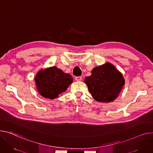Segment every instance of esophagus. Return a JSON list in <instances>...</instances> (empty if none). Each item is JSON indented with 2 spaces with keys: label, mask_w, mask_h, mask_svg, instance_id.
<instances>
[{
  "label": "esophagus",
  "mask_w": 153,
  "mask_h": 153,
  "mask_svg": "<svg viewBox=\"0 0 153 153\" xmlns=\"http://www.w3.org/2000/svg\"><path fill=\"white\" fill-rule=\"evenodd\" d=\"M75 79H76L77 81H80L81 80H82V77H81V76L76 77H75Z\"/></svg>",
  "instance_id": "esophagus-1"
}]
</instances>
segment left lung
I'll return each instance as SVG.
<instances>
[{"label":"left lung","instance_id":"1","mask_svg":"<svg viewBox=\"0 0 153 153\" xmlns=\"http://www.w3.org/2000/svg\"><path fill=\"white\" fill-rule=\"evenodd\" d=\"M84 83L94 100L108 103L118 97L124 86L125 79L114 65L106 62L91 70V76L85 78Z\"/></svg>","mask_w":153,"mask_h":153}]
</instances>
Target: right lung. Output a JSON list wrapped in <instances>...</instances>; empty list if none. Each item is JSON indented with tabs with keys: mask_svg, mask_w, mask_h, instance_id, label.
Returning <instances> with one entry per match:
<instances>
[{
	"mask_svg": "<svg viewBox=\"0 0 153 153\" xmlns=\"http://www.w3.org/2000/svg\"><path fill=\"white\" fill-rule=\"evenodd\" d=\"M34 80L40 95L50 100L58 98L73 82L72 76L56 66L39 70Z\"/></svg>",
	"mask_w": 153,
	"mask_h": 153,
	"instance_id": "obj_1",
	"label": "right lung"
}]
</instances>
